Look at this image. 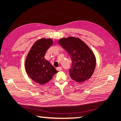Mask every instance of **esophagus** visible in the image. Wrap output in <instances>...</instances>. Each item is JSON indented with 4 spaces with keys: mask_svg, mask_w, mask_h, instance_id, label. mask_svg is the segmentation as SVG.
I'll return each instance as SVG.
<instances>
[{
    "mask_svg": "<svg viewBox=\"0 0 121 121\" xmlns=\"http://www.w3.org/2000/svg\"><path fill=\"white\" fill-rule=\"evenodd\" d=\"M57 70L58 71H60L62 70V68L61 67H58L57 68Z\"/></svg>",
    "mask_w": 121,
    "mask_h": 121,
    "instance_id": "1",
    "label": "esophagus"
}]
</instances>
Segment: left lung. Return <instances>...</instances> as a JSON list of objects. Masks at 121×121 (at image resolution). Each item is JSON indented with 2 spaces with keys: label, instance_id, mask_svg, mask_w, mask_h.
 <instances>
[{
  "label": "left lung",
  "instance_id": "obj_1",
  "mask_svg": "<svg viewBox=\"0 0 121 121\" xmlns=\"http://www.w3.org/2000/svg\"><path fill=\"white\" fill-rule=\"evenodd\" d=\"M60 44L70 56L72 65L69 73L71 78L77 82H82L92 75L96 65V58L93 52L79 38H61Z\"/></svg>",
  "mask_w": 121,
  "mask_h": 121
}]
</instances>
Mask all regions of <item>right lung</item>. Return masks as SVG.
<instances>
[{
    "label": "right lung",
    "instance_id": "obj_1",
    "mask_svg": "<svg viewBox=\"0 0 121 121\" xmlns=\"http://www.w3.org/2000/svg\"><path fill=\"white\" fill-rule=\"evenodd\" d=\"M51 39H40L35 42L28 54L25 69L30 78L35 82L44 84L58 72L44 58L46 51L52 45Z\"/></svg>",
    "mask_w": 121,
    "mask_h": 121
}]
</instances>
